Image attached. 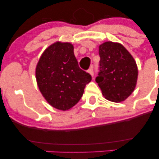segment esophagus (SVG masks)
<instances>
[{"instance_id": "34e87169", "label": "esophagus", "mask_w": 159, "mask_h": 159, "mask_svg": "<svg viewBox=\"0 0 159 159\" xmlns=\"http://www.w3.org/2000/svg\"><path fill=\"white\" fill-rule=\"evenodd\" d=\"M88 72L89 73H90L91 75L92 76H93L94 75V72H93V68L92 67H91V68H90L88 69Z\"/></svg>"}]
</instances>
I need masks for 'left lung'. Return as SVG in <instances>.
Here are the masks:
<instances>
[{"label": "left lung", "instance_id": "left-lung-1", "mask_svg": "<svg viewBox=\"0 0 159 159\" xmlns=\"http://www.w3.org/2000/svg\"><path fill=\"white\" fill-rule=\"evenodd\" d=\"M99 72L96 81L107 100L123 102L136 87L138 67L131 54L123 45L105 42L99 45Z\"/></svg>", "mask_w": 159, "mask_h": 159}]
</instances>
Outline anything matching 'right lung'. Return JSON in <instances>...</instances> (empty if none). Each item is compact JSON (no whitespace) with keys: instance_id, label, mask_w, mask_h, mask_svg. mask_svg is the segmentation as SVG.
<instances>
[{"instance_id":"obj_1","label":"right lung","mask_w":159,"mask_h":159,"mask_svg":"<svg viewBox=\"0 0 159 159\" xmlns=\"http://www.w3.org/2000/svg\"><path fill=\"white\" fill-rule=\"evenodd\" d=\"M74 47L57 42L43 53L36 68L38 87L52 107L66 111L81 99L92 77L78 66Z\"/></svg>"}]
</instances>
